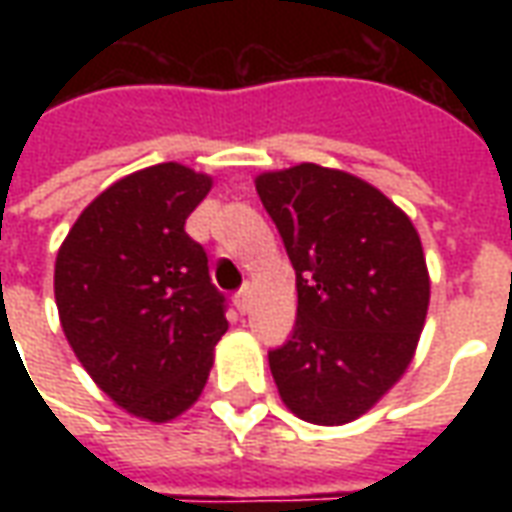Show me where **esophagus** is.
<instances>
[{"instance_id": "obj_1", "label": "esophagus", "mask_w": 512, "mask_h": 512, "mask_svg": "<svg viewBox=\"0 0 512 512\" xmlns=\"http://www.w3.org/2000/svg\"><path fill=\"white\" fill-rule=\"evenodd\" d=\"M249 293H252V290L246 288V285L241 290H238V293H235V296H233L235 310H238V312H249Z\"/></svg>"}]
</instances>
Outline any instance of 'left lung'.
Instances as JSON below:
<instances>
[{
    "instance_id": "obj_1",
    "label": "left lung",
    "mask_w": 512,
    "mask_h": 512,
    "mask_svg": "<svg viewBox=\"0 0 512 512\" xmlns=\"http://www.w3.org/2000/svg\"><path fill=\"white\" fill-rule=\"evenodd\" d=\"M296 268L290 340L268 351L282 403L312 425L367 414L417 351L430 277L414 224L343 169L296 164L255 178Z\"/></svg>"
}]
</instances>
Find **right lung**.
<instances>
[{"label":"right lung","instance_id":"obj_1","mask_svg":"<svg viewBox=\"0 0 512 512\" xmlns=\"http://www.w3.org/2000/svg\"><path fill=\"white\" fill-rule=\"evenodd\" d=\"M213 180L178 161L101 191L54 266L62 332L93 381L128 414L169 422L200 397L227 332L208 255L186 233Z\"/></svg>","mask_w":512,"mask_h":512}]
</instances>
